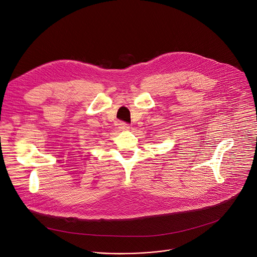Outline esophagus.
<instances>
[{
    "instance_id": "obj_1",
    "label": "esophagus",
    "mask_w": 257,
    "mask_h": 257,
    "mask_svg": "<svg viewBox=\"0 0 257 257\" xmlns=\"http://www.w3.org/2000/svg\"><path fill=\"white\" fill-rule=\"evenodd\" d=\"M119 129L122 130V131H126V130H129L130 129V126L129 124L125 123V122H120L119 124Z\"/></svg>"
}]
</instances>
